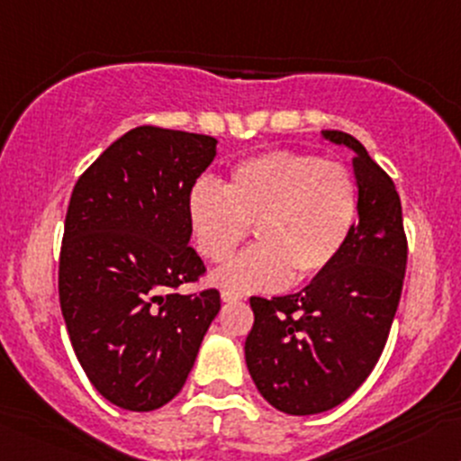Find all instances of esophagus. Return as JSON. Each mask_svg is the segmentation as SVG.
Instances as JSON below:
<instances>
[{"mask_svg": "<svg viewBox=\"0 0 461 461\" xmlns=\"http://www.w3.org/2000/svg\"><path fill=\"white\" fill-rule=\"evenodd\" d=\"M221 297H222V302H240V300H242V295H240V293L227 291V288H225V291L221 293Z\"/></svg>", "mask_w": 461, "mask_h": 461, "instance_id": "obj_1", "label": "esophagus"}]
</instances>
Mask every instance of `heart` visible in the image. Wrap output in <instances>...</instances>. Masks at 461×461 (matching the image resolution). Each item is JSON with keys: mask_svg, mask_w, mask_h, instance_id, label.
<instances>
[{"mask_svg": "<svg viewBox=\"0 0 461 461\" xmlns=\"http://www.w3.org/2000/svg\"><path fill=\"white\" fill-rule=\"evenodd\" d=\"M188 222L196 251L225 262L254 227L260 245L214 276L227 291H276L304 285L335 265L358 219L357 181L339 161L271 150L230 170L225 188L192 185Z\"/></svg>", "mask_w": 461, "mask_h": 461, "instance_id": "obj_1", "label": "heart"}]
</instances>
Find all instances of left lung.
<instances>
[{"mask_svg":"<svg viewBox=\"0 0 461 461\" xmlns=\"http://www.w3.org/2000/svg\"><path fill=\"white\" fill-rule=\"evenodd\" d=\"M354 150L358 221L335 265L300 293L251 297L254 328L245 361L265 401L291 416L341 404L381 358L401 302L407 236L396 185L366 146L343 131H321Z\"/></svg>","mask_w":461,"mask_h":461,"instance_id":"left-lung-1","label":"left lung"}]
</instances>
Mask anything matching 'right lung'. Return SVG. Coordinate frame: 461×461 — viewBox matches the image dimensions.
I'll use <instances>...</instances> for the list:
<instances>
[{"mask_svg": "<svg viewBox=\"0 0 461 461\" xmlns=\"http://www.w3.org/2000/svg\"><path fill=\"white\" fill-rule=\"evenodd\" d=\"M214 157L210 135L138 126L74 185L60 311L91 385L129 411L173 401L221 311L216 288L176 293L205 273L190 247L185 203Z\"/></svg>", "mask_w": 461, "mask_h": 461, "instance_id": "right-lung-1", "label": "right lung"}]
</instances>
